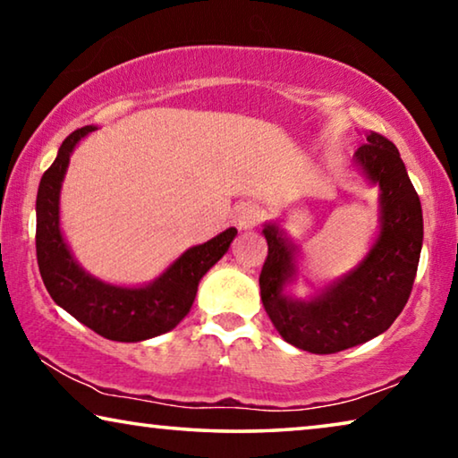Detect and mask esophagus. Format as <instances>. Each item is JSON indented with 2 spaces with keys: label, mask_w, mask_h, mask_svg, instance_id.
<instances>
[{
  "label": "esophagus",
  "mask_w": 458,
  "mask_h": 458,
  "mask_svg": "<svg viewBox=\"0 0 458 458\" xmlns=\"http://www.w3.org/2000/svg\"><path fill=\"white\" fill-rule=\"evenodd\" d=\"M260 217H263V209H260L257 203H244V206L238 209V216H236L238 228L241 230L255 228L260 222Z\"/></svg>",
  "instance_id": "1"
}]
</instances>
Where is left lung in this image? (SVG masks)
Here are the masks:
<instances>
[{"instance_id":"left-lung-1","label":"left lung","mask_w":458,"mask_h":458,"mask_svg":"<svg viewBox=\"0 0 458 458\" xmlns=\"http://www.w3.org/2000/svg\"><path fill=\"white\" fill-rule=\"evenodd\" d=\"M354 152L365 175L381 187V234L357 271L311 301L287 300L281 287L293 275V246L267 226V259L260 271V300L289 344L314 354H334L386 332L402 314L416 279L422 250V206L395 144L365 132Z\"/></svg>"}]
</instances>
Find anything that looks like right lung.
<instances>
[{"label":"right lung","instance_id":"1","mask_svg":"<svg viewBox=\"0 0 458 458\" xmlns=\"http://www.w3.org/2000/svg\"><path fill=\"white\" fill-rule=\"evenodd\" d=\"M93 126L64 138L55 163L40 179L36 198V259L47 292L72 318L118 343H138L169 332L183 320L198 293L199 279L226 255L236 228L183 252L155 283L128 289L107 285L75 263L59 230V191L75 144Z\"/></svg>","mask_w":458,"mask_h":458}]
</instances>
